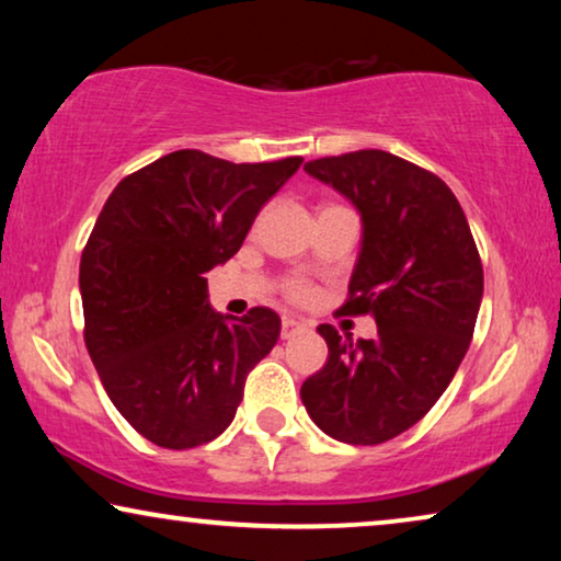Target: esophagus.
Here are the masks:
<instances>
[{
	"mask_svg": "<svg viewBox=\"0 0 561 561\" xmlns=\"http://www.w3.org/2000/svg\"><path fill=\"white\" fill-rule=\"evenodd\" d=\"M301 332H306L304 321H298L294 317H283V321H280V336H283V340H294V336H298Z\"/></svg>",
	"mask_w": 561,
	"mask_h": 561,
	"instance_id": "esophagus-1",
	"label": "esophagus"
}]
</instances>
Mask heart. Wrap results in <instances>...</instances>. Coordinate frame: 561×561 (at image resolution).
<instances>
[{"instance_id":"b5f03b06","label":"heart","mask_w":561,"mask_h":561,"mask_svg":"<svg viewBox=\"0 0 561 561\" xmlns=\"http://www.w3.org/2000/svg\"><path fill=\"white\" fill-rule=\"evenodd\" d=\"M283 290H286V296L290 298V301H296V304H306L311 298V294H313L311 283L306 280V278H290V280H286V286H283Z\"/></svg>"}]
</instances>
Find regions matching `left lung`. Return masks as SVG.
<instances>
[{
    "label": "left lung",
    "mask_w": 561,
    "mask_h": 561,
    "mask_svg": "<svg viewBox=\"0 0 561 561\" xmlns=\"http://www.w3.org/2000/svg\"><path fill=\"white\" fill-rule=\"evenodd\" d=\"M363 214V250L342 313H373L375 340L321 324L329 357L301 386L321 432L344 444H382L428 413L455 378L482 298L478 244L457 196L426 168L386 150L309 160Z\"/></svg>",
    "instance_id": "1"
}]
</instances>
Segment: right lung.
Listing matches in <instances>:
<instances>
[{
  "instance_id": "right-lung-1",
  "label": "right lung",
  "mask_w": 561,
  "mask_h": 561,
  "mask_svg": "<svg viewBox=\"0 0 561 561\" xmlns=\"http://www.w3.org/2000/svg\"><path fill=\"white\" fill-rule=\"evenodd\" d=\"M304 158L229 163L175 150L125 175L81 252L83 342L129 426L165 449L217 439L252 367L275 347L278 313L221 317L204 275L242 248L263 204Z\"/></svg>"
}]
</instances>
